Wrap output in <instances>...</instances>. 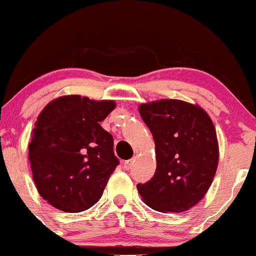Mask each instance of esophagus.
I'll list each match as a JSON object with an SVG mask.
<instances>
[{"mask_svg":"<svg viewBox=\"0 0 256 256\" xmlns=\"http://www.w3.org/2000/svg\"><path fill=\"white\" fill-rule=\"evenodd\" d=\"M132 166H134V160H128V161L124 162V168H125L126 171L132 168Z\"/></svg>","mask_w":256,"mask_h":256,"instance_id":"esophagus-1","label":"esophagus"}]
</instances>
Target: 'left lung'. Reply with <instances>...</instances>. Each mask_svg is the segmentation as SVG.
Returning a JSON list of instances; mask_svg holds the SVG:
<instances>
[{
  "label": "left lung",
  "mask_w": 256,
  "mask_h": 256,
  "mask_svg": "<svg viewBox=\"0 0 256 256\" xmlns=\"http://www.w3.org/2000/svg\"><path fill=\"white\" fill-rule=\"evenodd\" d=\"M156 148V171L138 190L160 212L180 213L197 204L213 182L218 141L208 114L180 100H160L138 109Z\"/></svg>",
  "instance_id": "left-lung-1"
}]
</instances>
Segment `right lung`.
Here are the masks:
<instances>
[{
  "label": "right lung",
  "mask_w": 256,
  "mask_h": 256,
  "mask_svg": "<svg viewBox=\"0 0 256 256\" xmlns=\"http://www.w3.org/2000/svg\"><path fill=\"white\" fill-rule=\"evenodd\" d=\"M114 108V102L68 95L38 116L28 158L38 192L54 208L78 213L102 198L118 164L112 136L100 126Z\"/></svg>",
  "instance_id": "right-lung-1"
}]
</instances>
